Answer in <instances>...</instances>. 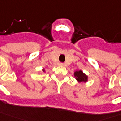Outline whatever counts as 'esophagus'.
<instances>
[{
	"instance_id": "1",
	"label": "esophagus",
	"mask_w": 121,
	"mask_h": 121,
	"mask_svg": "<svg viewBox=\"0 0 121 121\" xmlns=\"http://www.w3.org/2000/svg\"><path fill=\"white\" fill-rule=\"evenodd\" d=\"M60 66H64V63H60Z\"/></svg>"
}]
</instances>
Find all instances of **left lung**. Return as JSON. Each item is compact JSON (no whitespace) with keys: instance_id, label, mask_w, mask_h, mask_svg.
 I'll list each match as a JSON object with an SVG mask.
<instances>
[{"instance_id":"left-lung-1","label":"left lung","mask_w":121,"mask_h":121,"mask_svg":"<svg viewBox=\"0 0 121 121\" xmlns=\"http://www.w3.org/2000/svg\"><path fill=\"white\" fill-rule=\"evenodd\" d=\"M74 76L78 82H86L88 81V76L84 74L82 70H77L74 72Z\"/></svg>"}]
</instances>
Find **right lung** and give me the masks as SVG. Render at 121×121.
Wrapping results in <instances>:
<instances>
[{"instance_id":"right-lung-1","label":"right lung","mask_w":121,"mask_h":121,"mask_svg":"<svg viewBox=\"0 0 121 121\" xmlns=\"http://www.w3.org/2000/svg\"><path fill=\"white\" fill-rule=\"evenodd\" d=\"M43 72H45V70H43Z\"/></svg>"}]
</instances>
